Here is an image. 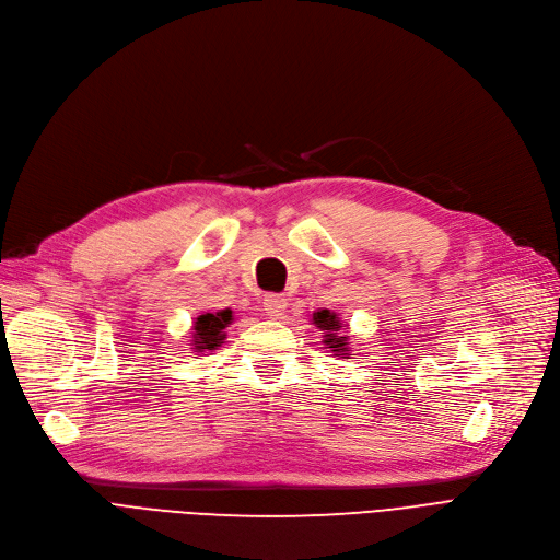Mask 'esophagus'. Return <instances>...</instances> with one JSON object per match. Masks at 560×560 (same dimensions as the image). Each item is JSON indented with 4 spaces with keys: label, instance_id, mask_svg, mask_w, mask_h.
Masks as SVG:
<instances>
[{
    "label": "esophagus",
    "instance_id": "34e87169",
    "mask_svg": "<svg viewBox=\"0 0 560 560\" xmlns=\"http://www.w3.org/2000/svg\"><path fill=\"white\" fill-rule=\"evenodd\" d=\"M264 310L268 312V317L280 319L287 310V299L282 294H268L264 299Z\"/></svg>",
    "mask_w": 560,
    "mask_h": 560
}]
</instances>
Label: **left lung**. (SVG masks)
I'll use <instances>...</instances> for the list:
<instances>
[{
    "instance_id": "left-lung-1",
    "label": "left lung",
    "mask_w": 560,
    "mask_h": 560,
    "mask_svg": "<svg viewBox=\"0 0 560 560\" xmlns=\"http://www.w3.org/2000/svg\"><path fill=\"white\" fill-rule=\"evenodd\" d=\"M312 322H315V326L317 328H322L326 335H324V345L335 353V355H349V342H347V338H340L338 335V330L342 328L340 326V317L335 315V312H330V310H319V312H315V315H312Z\"/></svg>"
}]
</instances>
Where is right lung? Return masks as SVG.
Returning a JSON list of instances; mask_svg holds the SVG:
<instances>
[{"label": "right lung", "mask_w": 560, "mask_h": 560, "mask_svg": "<svg viewBox=\"0 0 560 560\" xmlns=\"http://www.w3.org/2000/svg\"><path fill=\"white\" fill-rule=\"evenodd\" d=\"M232 310L205 312L195 319L192 345L197 351H213L225 340V328L232 324Z\"/></svg>", "instance_id": "add662e5"}]
</instances>
